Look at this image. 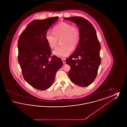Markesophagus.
Returning a JSON list of instances; mask_svg holds the SVG:
<instances>
[{
  "mask_svg": "<svg viewBox=\"0 0 127 127\" xmlns=\"http://www.w3.org/2000/svg\"><path fill=\"white\" fill-rule=\"evenodd\" d=\"M62 61L63 64L66 63V59H62Z\"/></svg>",
  "mask_w": 127,
  "mask_h": 127,
  "instance_id": "1",
  "label": "esophagus"
}]
</instances>
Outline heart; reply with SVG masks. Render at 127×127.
<instances>
[{"instance_id":"heart-1","label":"heart","mask_w":127,"mask_h":127,"mask_svg":"<svg viewBox=\"0 0 127 127\" xmlns=\"http://www.w3.org/2000/svg\"><path fill=\"white\" fill-rule=\"evenodd\" d=\"M45 37L48 46L51 48L56 47L58 39L61 38V46L56 48L53 53L58 57L64 58L70 54L72 49H75L78 46L80 34L79 30L72 25L61 22L55 26L53 32L48 31Z\"/></svg>"}]
</instances>
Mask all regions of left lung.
I'll return each mask as SVG.
<instances>
[{"label":"left lung","instance_id":"8db88e82","mask_svg":"<svg viewBox=\"0 0 127 127\" xmlns=\"http://www.w3.org/2000/svg\"><path fill=\"white\" fill-rule=\"evenodd\" d=\"M75 23L79 29L80 39L74 53L66 59L70 66L68 75L73 82L80 87L91 85L97 76L101 63L100 45L95 29L91 22L80 17L65 18Z\"/></svg>","mask_w":127,"mask_h":127}]
</instances>
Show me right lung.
Returning a JSON list of instances; mask_svg holds the SVG:
<instances>
[{
  "mask_svg": "<svg viewBox=\"0 0 127 127\" xmlns=\"http://www.w3.org/2000/svg\"><path fill=\"white\" fill-rule=\"evenodd\" d=\"M58 17L34 20L27 26L19 37L18 61L25 80L39 91L48 89L54 81L57 71L63 65L61 59L53 56L46 34Z\"/></svg>",
  "mask_w": 127,
  "mask_h": 127,
  "instance_id": "obj_1",
  "label": "right lung"
}]
</instances>
